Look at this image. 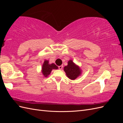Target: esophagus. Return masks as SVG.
<instances>
[{
	"instance_id": "34e87169",
	"label": "esophagus",
	"mask_w": 123,
	"mask_h": 123,
	"mask_svg": "<svg viewBox=\"0 0 123 123\" xmlns=\"http://www.w3.org/2000/svg\"><path fill=\"white\" fill-rule=\"evenodd\" d=\"M62 66H58V68H59V69H60V70H62Z\"/></svg>"
}]
</instances>
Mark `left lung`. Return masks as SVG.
Wrapping results in <instances>:
<instances>
[{"label": "left lung", "instance_id": "obj_1", "mask_svg": "<svg viewBox=\"0 0 123 123\" xmlns=\"http://www.w3.org/2000/svg\"><path fill=\"white\" fill-rule=\"evenodd\" d=\"M64 70L67 76L71 80H75L81 75L82 72L80 67L75 64L72 60H69L68 62V65L64 67Z\"/></svg>", "mask_w": 123, "mask_h": 123}]
</instances>
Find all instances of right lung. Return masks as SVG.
<instances>
[{
	"mask_svg": "<svg viewBox=\"0 0 123 123\" xmlns=\"http://www.w3.org/2000/svg\"><path fill=\"white\" fill-rule=\"evenodd\" d=\"M58 67L54 63L49 64L48 60H44L42 68V73L44 77H47L50 75L53 69H58Z\"/></svg>",
	"mask_w": 123,
	"mask_h": 123,
	"instance_id": "obj_1",
	"label": "right lung"
}]
</instances>
